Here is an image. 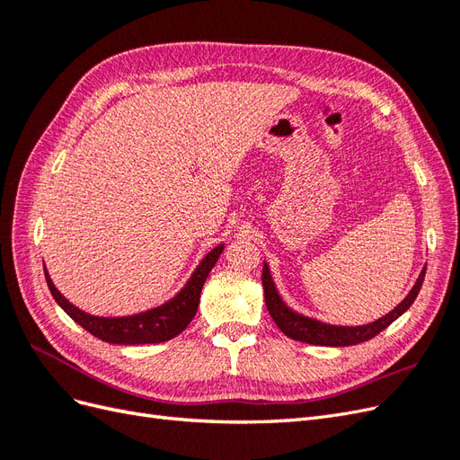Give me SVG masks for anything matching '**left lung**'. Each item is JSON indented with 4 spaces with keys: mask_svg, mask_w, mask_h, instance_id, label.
I'll return each instance as SVG.
<instances>
[{
    "mask_svg": "<svg viewBox=\"0 0 460 460\" xmlns=\"http://www.w3.org/2000/svg\"><path fill=\"white\" fill-rule=\"evenodd\" d=\"M426 269H422L419 280L414 282L412 289L407 294L394 311H389L385 316L374 320L370 324L363 326H340V324H326L323 320H316L311 316H305L297 311H294L289 305L278 294L276 284L272 280V274L267 262H262V288H264V303H267V309L276 323L288 338L297 340L303 343L311 345H324V347H347V345H357L372 340L378 336L382 330H385L389 324L397 320L402 313L414 303L416 296L422 288Z\"/></svg>",
    "mask_w": 460,
    "mask_h": 460,
    "instance_id": "obj_1",
    "label": "left lung"
}]
</instances>
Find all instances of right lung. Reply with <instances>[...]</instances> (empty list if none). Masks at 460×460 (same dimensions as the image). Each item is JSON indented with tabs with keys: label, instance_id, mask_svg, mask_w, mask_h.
<instances>
[{
	"label": "right lung",
	"instance_id": "add662e5",
	"mask_svg": "<svg viewBox=\"0 0 460 460\" xmlns=\"http://www.w3.org/2000/svg\"><path fill=\"white\" fill-rule=\"evenodd\" d=\"M222 249H225V243L217 245L201 259V262L190 276L186 286L180 289L172 299L159 305V307H153L149 311L130 314V316H95V314L84 313L82 309H78L76 305L68 301L58 288H55V284L49 278V272L46 269L44 272H46V282L53 299L58 301L59 307L71 316L76 324L88 330L92 336L100 338L102 341L117 343V345L161 343V341H169L176 338L180 332H184L188 328L191 318L196 316L203 284L207 280L208 272L213 270L215 262L218 261Z\"/></svg>",
	"mask_w": 460,
	"mask_h": 460
}]
</instances>
